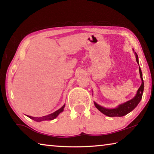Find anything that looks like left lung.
<instances>
[{
	"instance_id": "left-lung-1",
	"label": "left lung",
	"mask_w": 154,
	"mask_h": 154,
	"mask_svg": "<svg viewBox=\"0 0 154 154\" xmlns=\"http://www.w3.org/2000/svg\"><path fill=\"white\" fill-rule=\"evenodd\" d=\"M135 54H136V60L137 62V63L139 64L138 56L136 53H135ZM139 70L140 77V79H141L142 83H141V85H140V88L138 89L136 96H135L133 98L123 104H121V105H119L118 107L115 109H106L105 107H103L102 106L98 105L97 103L94 102V105L97 108L98 110L101 112V113H103V114H105V116H109V117H122L128 113H129L130 111L133 110V109L138 105V104L140 103V100H141L143 93V90H144V82H143L142 72H141V70H140V66H139Z\"/></svg>"
}]
</instances>
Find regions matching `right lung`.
Returning <instances> with one entry per match:
<instances>
[{
    "label": "right lung",
    "mask_w": 154,
    "mask_h": 154,
    "mask_svg": "<svg viewBox=\"0 0 154 154\" xmlns=\"http://www.w3.org/2000/svg\"><path fill=\"white\" fill-rule=\"evenodd\" d=\"M64 106H65V105L62 106L60 109H58V110H57L56 111L54 112V113L49 114V115H48V116L41 117V118H35V117H31L29 116H28V117L36 122H42V121H45V120H52V119H55L60 113H62V112L64 111Z\"/></svg>",
    "instance_id": "right-lung-1"
}]
</instances>
